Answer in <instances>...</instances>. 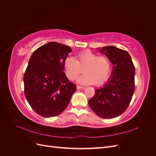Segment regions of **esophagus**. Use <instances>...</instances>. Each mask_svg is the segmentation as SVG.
I'll list each match as a JSON object with an SVG mask.
<instances>
[{"label": "esophagus", "instance_id": "esophagus-1", "mask_svg": "<svg viewBox=\"0 0 156 156\" xmlns=\"http://www.w3.org/2000/svg\"><path fill=\"white\" fill-rule=\"evenodd\" d=\"M84 88H85V87L79 86V85H77V89H84Z\"/></svg>", "mask_w": 156, "mask_h": 156}]
</instances>
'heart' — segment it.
Wrapping results in <instances>:
<instances>
[{
  "mask_svg": "<svg viewBox=\"0 0 156 156\" xmlns=\"http://www.w3.org/2000/svg\"><path fill=\"white\" fill-rule=\"evenodd\" d=\"M67 77L74 80L83 72L77 81L80 84L100 85L107 81L111 70L110 59L105 55L98 56L90 51H84L77 54L75 59L68 57L64 62Z\"/></svg>",
  "mask_w": 156,
  "mask_h": 156,
  "instance_id": "b5f03b06",
  "label": "heart"
}]
</instances>
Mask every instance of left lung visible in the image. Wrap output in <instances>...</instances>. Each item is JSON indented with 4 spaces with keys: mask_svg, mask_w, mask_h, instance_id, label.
<instances>
[{
    "mask_svg": "<svg viewBox=\"0 0 156 156\" xmlns=\"http://www.w3.org/2000/svg\"><path fill=\"white\" fill-rule=\"evenodd\" d=\"M100 53L113 65L112 75L103 87L95 90L88 104L98 116L111 119L122 115L129 105L135 91V68L129 54L124 50L106 46Z\"/></svg>",
    "mask_w": 156,
    "mask_h": 156,
    "instance_id": "obj_1",
    "label": "left lung"
}]
</instances>
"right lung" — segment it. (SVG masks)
<instances>
[{
  "label": "right lung",
  "instance_id": "1",
  "mask_svg": "<svg viewBox=\"0 0 156 156\" xmlns=\"http://www.w3.org/2000/svg\"><path fill=\"white\" fill-rule=\"evenodd\" d=\"M72 49L57 42H49L32 53L23 77L24 94L37 114L50 118L66 108L76 85L64 72V62Z\"/></svg>",
  "mask_w": 156,
  "mask_h": 156
}]
</instances>
